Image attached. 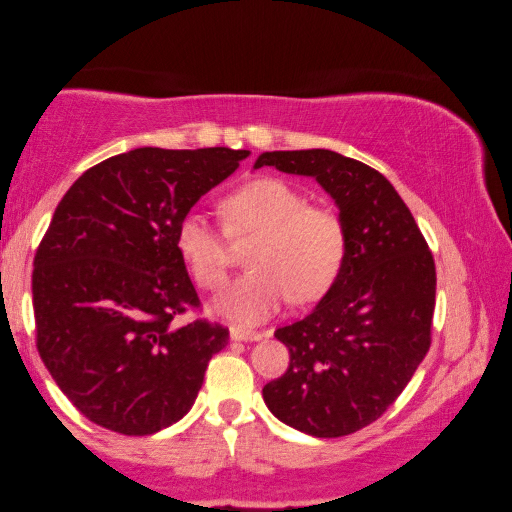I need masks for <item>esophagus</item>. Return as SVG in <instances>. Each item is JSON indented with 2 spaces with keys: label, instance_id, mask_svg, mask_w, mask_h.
<instances>
[{
  "label": "esophagus",
  "instance_id": "esophagus-1",
  "mask_svg": "<svg viewBox=\"0 0 512 512\" xmlns=\"http://www.w3.org/2000/svg\"><path fill=\"white\" fill-rule=\"evenodd\" d=\"M267 333L261 331H254V329H242V326H231V340H238V342H256V340H263Z\"/></svg>",
  "mask_w": 512,
  "mask_h": 512
}]
</instances>
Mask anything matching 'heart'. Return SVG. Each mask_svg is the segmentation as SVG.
<instances>
[{
	"label": "heart",
	"instance_id": "heart-1",
	"mask_svg": "<svg viewBox=\"0 0 512 512\" xmlns=\"http://www.w3.org/2000/svg\"><path fill=\"white\" fill-rule=\"evenodd\" d=\"M229 236L256 233L247 251L251 270L217 299V311L238 322H261L283 301L320 299L340 276L347 256L345 224L331 208L311 206L288 181L261 177L245 183L220 204ZM174 247L204 290L226 281L224 238L201 213L190 211L174 229Z\"/></svg>",
	"mask_w": 512,
	"mask_h": 512
}]
</instances>
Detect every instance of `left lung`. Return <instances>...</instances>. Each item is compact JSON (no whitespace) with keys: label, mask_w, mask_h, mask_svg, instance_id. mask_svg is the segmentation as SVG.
<instances>
[{"label":"left lung","mask_w":512,"mask_h":512,"mask_svg":"<svg viewBox=\"0 0 512 512\" xmlns=\"http://www.w3.org/2000/svg\"><path fill=\"white\" fill-rule=\"evenodd\" d=\"M263 165L313 177L347 233L329 292L304 320L274 331L290 365L265 385L263 399L301 433H356L395 404L431 347L433 256L404 199L374 167L331 149L265 152L254 170Z\"/></svg>","instance_id":"obj_1"}]
</instances>
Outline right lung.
<instances>
[{"label": "right lung", "mask_w": 512, "mask_h": 512, "mask_svg": "<svg viewBox=\"0 0 512 512\" xmlns=\"http://www.w3.org/2000/svg\"><path fill=\"white\" fill-rule=\"evenodd\" d=\"M247 149L140 147L72 183L33 258L36 347L63 395L108 431L152 435L195 404L229 329L199 308L174 229Z\"/></svg>", "instance_id": "right-lung-1"}]
</instances>
